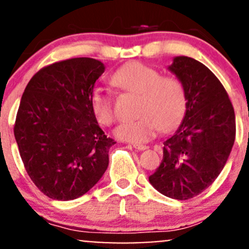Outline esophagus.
Instances as JSON below:
<instances>
[{
	"mask_svg": "<svg viewBox=\"0 0 249 249\" xmlns=\"http://www.w3.org/2000/svg\"><path fill=\"white\" fill-rule=\"evenodd\" d=\"M132 146L136 149V150H145V149L149 148L148 145H143V144H132Z\"/></svg>",
	"mask_w": 249,
	"mask_h": 249,
	"instance_id": "obj_1",
	"label": "esophagus"
}]
</instances>
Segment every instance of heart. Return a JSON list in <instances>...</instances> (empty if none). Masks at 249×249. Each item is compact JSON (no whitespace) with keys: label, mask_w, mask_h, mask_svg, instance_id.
Segmentation results:
<instances>
[{"label":"heart","mask_w":249,"mask_h":249,"mask_svg":"<svg viewBox=\"0 0 249 249\" xmlns=\"http://www.w3.org/2000/svg\"><path fill=\"white\" fill-rule=\"evenodd\" d=\"M120 89L140 95L137 114L133 122H125L114 130L116 137L141 144L155 137L161 129H171L186 108V93L179 78L163 76L155 68L141 62L123 65L112 76ZM90 109L96 122L108 126L114 122L113 99L101 88L90 94Z\"/></svg>","instance_id":"obj_1"}]
</instances>
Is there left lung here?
<instances>
[{"instance_id": "obj_1", "label": "left lung", "mask_w": 249, "mask_h": 249, "mask_svg": "<svg viewBox=\"0 0 249 249\" xmlns=\"http://www.w3.org/2000/svg\"><path fill=\"white\" fill-rule=\"evenodd\" d=\"M169 70L186 93V113L179 129L163 142V158L149 181L167 197L186 200L216 180L231 151L236 133L228 93L203 63L175 57Z\"/></svg>"}]
</instances>
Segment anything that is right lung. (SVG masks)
<instances>
[{"label":"right lung","mask_w":249,"mask_h":249,"mask_svg":"<svg viewBox=\"0 0 249 249\" xmlns=\"http://www.w3.org/2000/svg\"><path fill=\"white\" fill-rule=\"evenodd\" d=\"M98 59L78 57L41 68L21 98L14 136L31 180L45 196L71 200L87 193L108 166L114 140L90 109Z\"/></svg>","instance_id":"add662e5"}]
</instances>
